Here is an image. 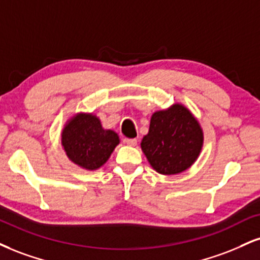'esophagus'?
Listing matches in <instances>:
<instances>
[{
  "label": "esophagus",
  "mask_w": 260,
  "mask_h": 260,
  "mask_svg": "<svg viewBox=\"0 0 260 260\" xmlns=\"http://www.w3.org/2000/svg\"><path fill=\"white\" fill-rule=\"evenodd\" d=\"M124 143H126L127 145H129V146H136L137 143H138V140H137L136 138H134V139L126 138V139H124Z\"/></svg>",
  "instance_id": "1"
}]
</instances>
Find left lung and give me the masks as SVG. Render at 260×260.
I'll return each instance as SVG.
<instances>
[{"instance_id":"obj_1","label":"left lung","mask_w":260,"mask_h":260,"mask_svg":"<svg viewBox=\"0 0 260 260\" xmlns=\"http://www.w3.org/2000/svg\"><path fill=\"white\" fill-rule=\"evenodd\" d=\"M201 124L185 105L176 103L155 111L149 132L143 137L142 150L151 167L164 176H174L189 170L203 146Z\"/></svg>"}]
</instances>
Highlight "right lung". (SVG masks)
Wrapping results in <instances>:
<instances>
[{
	"mask_svg": "<svg viewBox=\"0 0 260 260\" xmlns=\"http://www.w3.org/2000/svg\"><path fill=\"white\" fill-rule=\"evenodd\" d=\"M60 142L69 160L83 170L95 171L110 158L120 137L105 129L93 112H77L65 122Z\"/></svg>",
	"mask_w": 260,
	"mask_h": 260,
	"instance_id": "obj_1",
	"label": "right lung"
}]
</instances>
